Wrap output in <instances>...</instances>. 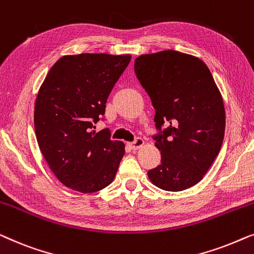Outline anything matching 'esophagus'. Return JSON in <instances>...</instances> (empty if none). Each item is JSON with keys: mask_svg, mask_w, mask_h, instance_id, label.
Wrapping results in <instances>:
<instances>
[{"mask_svg": "<svg viewBox=\"0 0 254 254\" xmlns=\"http://www.w3.org/2000/svg\"><path fill=\"white\" fill-rule=\"evenodd\" d=\"M144 144H145L144 140H142L141 138H138V139H135L133 142H130V144H128V146H130V147L133 149V151H135V149L141 148L142 146H144Z\"/></svg>", "mask_w": 254, "mask_h": 254, "instance_id": "34e87169", "label": "esophagus"}]
</instances>
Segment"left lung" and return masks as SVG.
<instances>
[{
    "mask_svg": "<svg viewBox=\"0 0 254 254\" xmlns=\"http://www.w3.org/2000/svg\"><path fill=\"white\" fill-rule=\"evenodd\" d=\"M134 72L155 109V127L168 126L154 137L161 163L148 171L149 181L166 191L187 190L202 180L222 146L221 92L201 60L171 49L138 56Z\"/></svg>",
    "mask_w": 254,
    "mask_h": 254,
    "instance_id": "8db88e82",
    "label": "left lung"
}]
</instances>
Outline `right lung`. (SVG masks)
<instances>
[{"instance_id": "obj_1", "label": "right lung", "mask_w": 254, "mask_h": 254, "mask_svg": "<svg viewBox=\"0 0 254 254\" xmlns=\"http://www.w3.org/2000/svg\"><path fill=\"white\" fill-rule=\"evenodd\" d=\"M131 55L62 56L39 88L34 128L39 148L57 180L71 190L94 193L112 183L126 153L108 130L95 132L114 85Z\"/></svg>"}]
</instances>
